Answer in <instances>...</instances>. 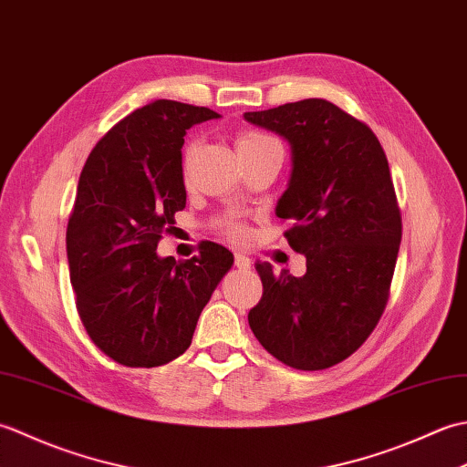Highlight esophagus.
Masks as SVG:
<instances>
[{"label": "esophagus", "mask_w": 467, "mask_h": 467, "mask_svg": "<svg viewBox=\"0 0 467 467\" xmlns=\"http://www.w3.org/2000/svg\"><path fill=\"white\" fill-rule=\"evenodd\" d=\"M234 265H236V269L249 271L251 269V259L243 253H234Z\"/></svg>", "instance_id": "esophagus-1"}]
</instances>
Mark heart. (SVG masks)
Here are the masks:
<instances>
[{"label": "heart", "mask_w": 467, "mask_h": 467, "mask_svg": "<svg viewBox=\"0 0 467 467\" xmlns=\"http://www.w3.org/2000/svg\"><path fill=\"white\" fill-rule=\"evenodd\" d=\"M273 144H279V142H276L273 136L263 134V132H256V130H243V132H239V136H236V150H239V156L251 154V152H256V150H263V148L273 146ZM196 148H198L196 140H191V142L184 146V152H182L184 168H188V164H191L192 156L196 152ZM218 226H221V233L224 236H228V239H231V241L243 239V234H244L243 224L233 221V218H226V221H223Z\"/></svg>", "instance_id": "heart-1"}]
</instances>
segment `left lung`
<instances>
[{
    "label": "left lung",
    "instance_id": "left-lung-1",
    "mask_svg": "<svg viewBox=\"0 0 467 467\" xmlns=\"http://www.w3.org/2000/svg\"><path fill=\"white\" fill-rule=\"evenodd\" d=\"M291 144L289 188L276 216L306 256V273L254 263L263 296L249 311L256 339L281 363L319 371L345 361L379 323L401 243L389 164L365 122L321 98L244 112Z\"/></svg>",
    "mask_w": 467,
    "mask_h": 467
}]
</instances>
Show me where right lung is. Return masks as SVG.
<instances>
[{
  "instance_id": "add662e5",
  "label": "right lung",
  "mask_w": 467,
  "mask_h": 467,
  "mask_svg": "<svg viewBox=\"0 0 467 467\" xmlns=\"http://www.w3.org/2000/svg\"><path fill=\"white\" fill-rule=\"evenodd\" d=\"M211 108L156 100L108 130L88 156L67 218L76 309L94 345L126 367H158L191 347L196 321L233 253L206 241L188 261L156 246L186 206L188 128Z\"/></svg>"
}]
</instances>
